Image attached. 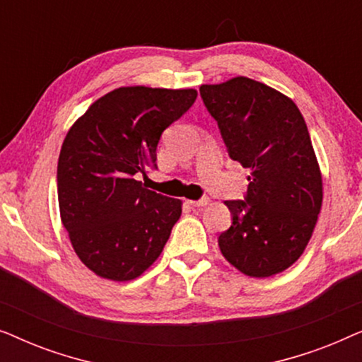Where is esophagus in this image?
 <instances>
[{"label": "esophagus", "mask_w": 362, "mask_h": 362, "mask_svg": "<svg viewBox=\"0 0 362 362\" xmlns=\"http://www.w3.org/2000/svg\"><path fill=\"white\" fill-rule=\"evenodd\" d=\"M187 204L192 207H202V206L209 204V197H201V199H197V201H187Z\"/></svg>", "instance_id": "1"}]
</instances>
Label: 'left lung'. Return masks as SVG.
Here are the masks:
<instances>
[{"instance_id": "left-lung-1", "label": "left lung", "mask_w": 362, "mask_h": 362, "mask_svg": "<svg viewBox=\"0 0 362 362\" xmlns=\"http://www.w3.org/2000/svg\"><path fill=\"white\" fill-rule=\"evenodd\" d=\"M199 93L230 160L250 170L244 201H226L232 224L219 235L222 255L249 276L280 274L303 254L323 201L305 118L284 93L247 77Z\"/></svg>"}]
</instances>
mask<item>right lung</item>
Returning a JSON list of instances; mask_svg holds the SVG:
<instances>
[{
    "label": "right lung",
    "instance_id": "1",
    "mask_svg": "<svg viewBox=\"0 0 362 362\" xmlns=\"http://www.w3.org/2000/svg\"><path fill=\"white\" fill-rule=\"evenodd\" d=\"M192 88L120 87L74 123L57 163L62 224L83 265L102 279L140 276L163 252L181 201L146 189L163 132L189 110Z\"/></svg>",
    "mask_w": 362,
    "mask_h": 362
}]
</instances>
